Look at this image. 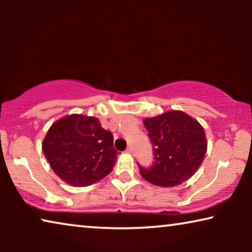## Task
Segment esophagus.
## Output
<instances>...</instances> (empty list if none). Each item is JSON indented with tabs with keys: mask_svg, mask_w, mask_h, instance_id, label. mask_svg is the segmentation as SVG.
<instances>
[{
	"mask_svg": "<svg viewBox=\"0 0 252 252\" xmlns=\"http://www.w3.org/2000/svg\"><path fill=\"white\" fill-rule=\"evenodd\" d=\"M126 153H128V154H133V148L132 147H128L126 149Z\"/></svg>",
	"mask_w": 252,
	"mask_h": 252,
	"instance_id": "1",
	"label": "esophagus"
}]
</instances>
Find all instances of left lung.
<instances>
[{
	"mask_svg": "<svg viewBox=\"0 0 252 252\" xmlns=\"http://www.w3.org/2000/svg\"><path fill=\"white\" fill-rule=\"evenodd\" d=\"M143 124L154 146L155 157L150 167L139 166L144 180L160 187H174L191 178L208 149L201 124L179 110L146 118Z\"/></svg>",
	"mask_w": 252,
	"mask_h": 252,
	"instance_id": "left-lung-1",
	"label": "left lung"
}]
</instances>
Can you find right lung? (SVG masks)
Here are the masks:
<instances>
[{"label": "right lung", "mask_w": 252, "mask_h": 252, "mask_svg": "<svg viewBox=\"0 0 252 252\" xmlns=\"http://www.w3.org/2000/svg\"><path fill=\"white\" fill-rule=\"evenodd\" d=\"M42 150L57 177L74 187L102 180L117 160L111 132L97 118L85 115L55 122L44 136Z\"/></svg>", "instance_id": "1"}]
</instances>
